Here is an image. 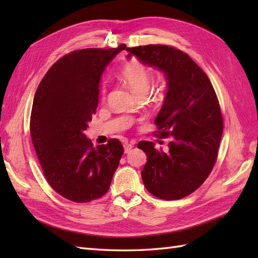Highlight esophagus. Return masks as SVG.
<instances>
[{
    "mask_svg": "<svg viewBox=\"0 0 258 258\" xmlns=\"http://www.w3.org/2000/svg\"><path fill=\"white\" fill-rule=\"evenodd\" d=\"M132 149H133V143H125L124 144V153H126V154L130 153Z\"/></svg>",
    "mask_w": 258,
    "mask_h": 258,
    "instance_id": "esophagus-1",
    "label": "esophagus"
}]
</instances>
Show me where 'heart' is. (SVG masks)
Here are the masks:
<instances>
[{"label": "heart", "mask_w": 258, "mask_h": 258, "mask_svg": "<svg viewBox=\"0 0 258 258\" xmlns=\"http://www.w3.org/2000/svg\"><path fill=\"white\" fill-rule=\"evenodd\" d=\"M120 76L136 95L146 94L151 86L149 70L138 58H131L120 69Z\"/></svg>", "instance_id": "b5f03b06"}]
</instances>
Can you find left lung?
Here are the masks:
<instances>
[{
    "mask_svg": "<svg viewBox=\"0 0 258 258\" xmlns=\"http://www.w3.org/2000/svg\"><path fill=\"white\" fill-rule=\"evenodd\" d=\"M147 67L160 70L167 92L155 118L158 138L172 136L168 151H157L152 142L138 147L147 162L142 179L151 194L162 200H179L205 182L215 165L223 133L216 93L199 65L177 48L156 44L126 47Z\"/></svg>",
    "mask_w": 258,
    "mask_h": 258,
    "instance_id": "obj_1",
    "label": "left lung"
}]
</instances>
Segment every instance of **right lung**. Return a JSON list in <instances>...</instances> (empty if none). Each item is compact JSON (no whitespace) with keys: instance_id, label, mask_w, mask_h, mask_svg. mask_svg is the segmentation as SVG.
I'll return each mask as SVG.
<instances>
[{"instance_id":"right-lung-1","label":"right lung","mask_w":258,"mask_h":258,"mask_svg":"<svg viewBox=\"0 0 258 258\" xmlns=\"http://www.w3.org/2000/svg\"><path fill=\"white\" fill-rule=\"evenodd\" d=\"M125 47L67 54L47 71L35 92L33 146L47 183L72 202L87 203L105 194L124 153L116 139L93 147L84 131L96 113L104 70Z\"/></svg>"}]
</instances>
